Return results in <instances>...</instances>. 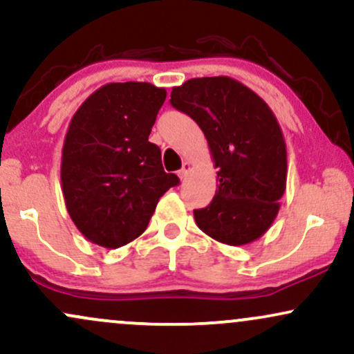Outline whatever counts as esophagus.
<instances>
[{"label": "esophagus", "instance_id": "1", "mask_svg": "<svg viewBox=\"0 0 354 354\" xmlns=\"http://www.w3.org/2000/svg\"><path fill=\"white\" fill-rule=\"evenodd\" d=\"M189 169H191V163H189V161H185V163H183V168L180 169V171H178V176H180V180H185V178L188 176Z\"/></svg>", "mask_w": 354, "mask_h": 354}]
</instances>
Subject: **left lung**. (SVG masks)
I'll list each match as a JSON object with an SVG mask.
<instances>
[{"mask_svg": "<svg viewBox=\"0 0 354 354\" xmlns=\"http://www.w3.org/2000/svg\"><path fill=\"white\" fill-rule=\"evenodd\" d=\"M169 101L196 121L218 168L213 201L194 209L198 228L230 246L261 238L286 189V143L274 113L228 76L188 80Z\"/></svg>", "mask_w": 354, "mask_h": 354, "instance_id": "8db88e82", "label": "left lung"}]
</instances>
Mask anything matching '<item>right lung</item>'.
<instances>
[{"mask_svg": "<svg viewBox=\"0 0 354 354\" xmlns=\"http://www.w3.org/2000/svg\"><path fill=\"white\" fill-rule=\"evenodd\" d=\"M166 100L151 83H108L78 108L61 156V188L73 223L108 250L145 233L158 201L180 183L165 173L148 136Z\"/></svg>", "mask_w": 354, "mask_h": 354, "instance_id": "1", "label": "right lung"}]
</instances>
